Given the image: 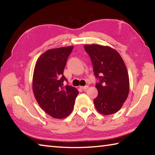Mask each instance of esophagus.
<instances>
[{
  "instance_id": "esophagus-1",
  "label": "esophagus",
  "mask_w": 155,
  "mask_h": 155,
  "mask_svg": "<svg viewBox=\"0 0 155 155\" xmlns=\"http://www.w3.org/2000/svg\"><path fill=\"white\" fill-rule=\"evenodd\" d=\"M89 86L88 85H85V86H80V88L82 89L83 90H86L87 89H88Z\"/></svg>"
}]
</instances>
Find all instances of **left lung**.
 <instances>
[{"label": "left lung", "mask_w": 155, "mask_h": 155, "mask_svg": "<svg viewBox=\"0 0 155 155\" xmlns=\"http://www.w3.org/2000/svg\"><path fill=\"white\" fill-rule=\"evenodd\" d=\"M90 55L98 94L94 103L103 115L115 114L121 109L129 92L128 71L122 57L115 50L98 44L84 46Z\"/></svg>", "instance_id": "8db88e82"}]
</instances>
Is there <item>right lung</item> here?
Masks as SVG:
<instances>
[{
    "label": "right lung",
    "mask_w": 155,
    "mask_h": 155,
    "mask_svg": "<svg viewBox=\"0 0 155 155\" xmlns=\"http://www.w3.org/2000/svg\"><path fill=\"white\" fill-rule=\"evenodd\" d=\"M72 49V46L48 50L39 57L34 69V96L44 111L54 118L70 115L78 94L75 87L64 85L68 81L64 70Z\"/></svg>",
    "instance_id": "add662e5"
}]
</instances>
